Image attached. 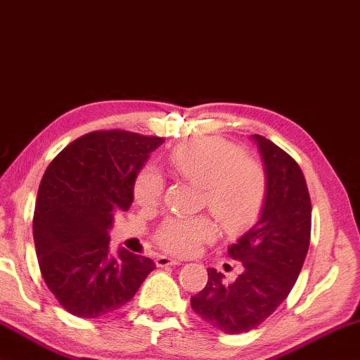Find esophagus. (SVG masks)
<instances>
[{"label": "esophagus", "mask_w": 360, "mask_h": 360, "mask_svg": "<svg viewBox=\"0 0 360 360\" xmlns=\"http://www.w3.org/2000/svg\"><path fill=\"white\" fill-rule=\"evenodd\" d=\"M178 264H181V261L173 259V257H168V256H158V259H156V266L158 267H168V266H178Z\"/></svg>", "instance_id": "esophagus-1"}]
</instances>
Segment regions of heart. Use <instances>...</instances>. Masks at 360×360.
Here are the masks:
<instances>
[{"label": "heart", "mask_w": 360, "mask_h": 360, "mask_svg": "<svg viewBox=\"0 0 360 360\" xmlns=\"http://www.w3.org/2000/svg\"><path fill=\"white\" fill-rule=\"evenodd\" d=\"M169 168L181 179L200 186L207 207L225 231H238L255 221L267 192V178L257 161L238 146L209 136L181 145L169 155ZM165 181L153 168L141 169L134 184L135 200L153 209L161 202ZM215 235L209 217H174L158 231L160 246L174 255H192Z\"/></svg>", "instance_id": "1"}]
</instances>
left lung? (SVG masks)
I'll return each mask as SVG.
<instances>
[{"instance_id": "left-lung-1", "label": "left lung", "mask_w": 360, "mask_h": 360, "mask_svg": "<svg viewBox=\"0 0 360 360\" xmlns=\"http://www.w3.org/2000/svg\"><path fill=\"white\" fill-rule=\"evenodd\" d=\"M257 145L267 178L259 219L229 246L243 272L233 282L209 267L204 290L191 298L202 320L226 334L261 325L295 285L310 246L311 202L300 166L285 151L261 135Z\"/></svg>"}]
</instances>
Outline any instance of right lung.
<instances>
[{
	"label": "right lung",
	"instance_id": "right-lung-1",
	"mask_svg": "<svg viewBox=\"0 0 360 360\" xmlns=\"http://www.w3.org/2000/svg\"><path fill=\"white\" fill-rule=\"evenodd\" d=\"M160 136L94 131L68 145L45 171L34 210V243L50 292L79 318L109 315L130 302L155 269L150 257L110 252L114 215L130 209L136 174Z\"/></svg>",
	"mask_w": 360,
	"mask_h": 360
}]
</instances>
